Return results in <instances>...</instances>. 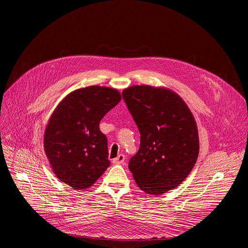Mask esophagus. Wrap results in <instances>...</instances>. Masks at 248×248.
<instances>
[{
  "instance_id": "esophagus-1",
  "label": "esophagus",
  "mask_w": 248,
  "mask_h": 248,
  "mask_svg": "<svg viewBox=\"0 0 248 248\" xmlns=\"http://www.w3.org/2000/svg\"><path fill=\"white\" fill-rule=\"evenodd\" d=\"M124 159H125L124 155L120 154L119 155H117L116 158H114V159L112 160V163H113V164H115V165H120V164H123V163L124 162Z\"/></svg>"
}]
</instances>
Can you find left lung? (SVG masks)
Returning <instances> with one entry per match:
<instances>
[{"label": "left lung", "mask_w": 248, "mask_h": 248, "mask_svg": "<svg viewBox=\"0 0 248 248\" xmlns=\"http://www.w3.org/2000/svg\"><path fill=\"white\" fill-rule=\"evenodd\" d=\"M123 97L140 134V149L128 163L138 186L151 195L178 187L197 161L199 138L192 112L166 88L131 86Z\"/></svg>", "instance_id": "left-lung-1"}]
</instances>
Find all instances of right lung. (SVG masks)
<instances>
[{
  "label": "right lung",
  "mask_w": 248,
  "mask_h": 248,
  "mask_svg": "<svg viewBox=\"0 0 248 248\" xmlns=\"http://www.w3.org/2000/svg\"><path fill=\"white\" fill-rule=\"evenodd\" d=\"M121 99L113 88L88 86L69 93L52 113L45 153L57 178L72 189L93 186L109 167L108 139L99 122Z\"/></svg>",
  "instance_id": "obj_1"
}]
</instances>
